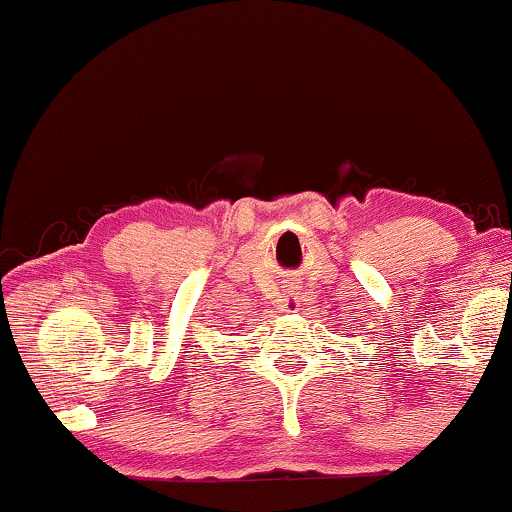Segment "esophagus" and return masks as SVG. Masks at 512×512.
<instances>
[{
  "instance_id": "1",
  "label": "esophagus",
  "mask_w": 512,
  "mask_h": 512,
  "mask_svg": "<svg viewBox=\"0 0 512 512\" xmlns=\"http://www.w3.org/2000/svg\"><path fill=\"white\" fill-rule=\"evenodd\" d=\"M299 306H301L299 290H294V287H287L285 297H283V311L285 313H297Z\"/></svg>"
}]
</instances>
